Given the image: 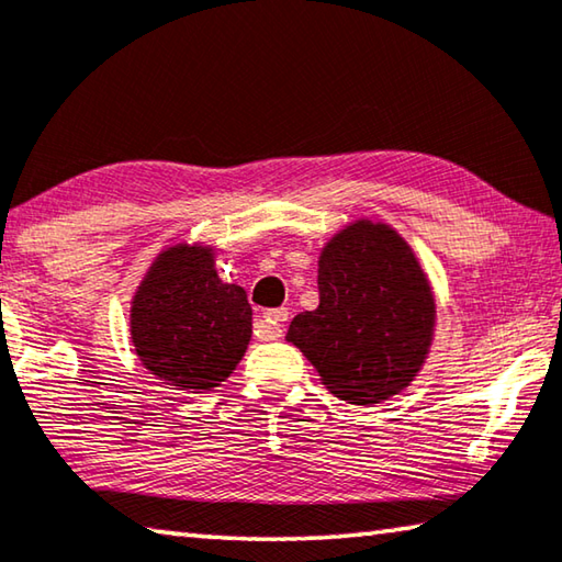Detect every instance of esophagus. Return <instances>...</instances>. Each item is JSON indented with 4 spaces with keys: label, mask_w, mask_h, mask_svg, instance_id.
Instances as JSON below:
<instances>
[{
    "label": "esophagus",
    "mask_w": 562,
    "mask_h": 562,
    "mask_svg": "<svg viewBox=\"0 0 562 562\" xmlns=\"http://www.w3.org/2000/svg\"><path fill=\"white\" fill-rule=\"evenodd\" d=\"M290 319V312H288V307H278V310H268L262 315V322H265V327H268V331H270V337L272 339H278V337H282V331H284V322Z\"/></svg>",
    "instance_id": "obj_1"
}]
</instances>
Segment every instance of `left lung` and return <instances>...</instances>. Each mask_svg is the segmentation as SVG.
<instances>
[{
    "mask_svg": "<svg viewBox=\"0 0 562 562\" xmlns=\"http://www.w3.org/2000/svg\"><path fill=\"white\" fill-rule=\"evenodd\" d=\"M319 307L292 319L288 341L331 394L379 404L414 382L429 357L436 300L392 225L355 221L319 252Z\"/></svg>",
    "mask_w": 562,
    "mask_h": 562,
    "instance_id": "obj_1",
    "label": "left lung"
}]
</instances>
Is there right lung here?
Segmentation results:
<instances>
[{
  "mask_svg": "<svg viewBox=\"0 0 562 562\" xmlns=\"http://www.w3.org/2000/svg\"><path fill=\"white\" fill-rule=\"evenodd\" d=\"M252 337L240 284L223 282L211 245L178 243L150 262L131 302V341L150 374L180 392L221 386Z\"/></svg>",
  "mask_w": 562,
  "mask_h": 562,
  "instance_id": "add662e5",
  "label": "right lung"
}]
</instances>
